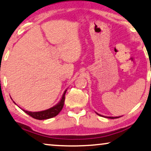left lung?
I'll list each match as a JSON object with an SVG mask.
<instances>
[{"instance_id": "left-lung-1", "label": "left lung", "mask_w": 151, "mask_h": 151, "mask_svg": "<svg viewBox=\"0 0 151 151\" xmlns=\"http://www.w3.org/2000/svg\"><path fill=\"white\" fill-rule=\"evenodd\" d=\"M97 114V113H96ZM99 116H103V117H105V118H111V119H115V118H120V117H121V116H116V117H108V116H102V115H100V114H97Z\"/></svg>"}]
</instances>
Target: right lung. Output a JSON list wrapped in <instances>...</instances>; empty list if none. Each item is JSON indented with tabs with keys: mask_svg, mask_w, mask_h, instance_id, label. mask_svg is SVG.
I'll use <instances>...</instances> for the list:
<instances>
[{
	"mask_svg": "<svg viewBox=\"0 0 151 151\" xmlns=\"http://www.w3.org/2000/svg\"><path fill=\"white\" fill-rule=\"evenodd\" d=\"M67 90H65L63 92L62 95V97L58 103L57 105H55L53 107L50 108V109H48L46 110H44V111H26V110L22 109V111H24L25 113L28 114L31 117L37 119V120H46V119H49L51 118H53L57 115H58V114L61 111L62 108L63 107V105H64V101H65V94L66 93ZM14 103L16 104V103L14 101Z\"/></svg>",
	"mask_w": 151,
	"mask_h": 151,
	"instance_id": "right-lung-1",
	"label": "right lung"
}]
</instances>
